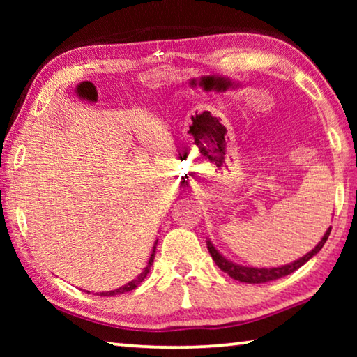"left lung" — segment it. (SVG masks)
I'll return each instance as SVG.
<instances>
[{"label":"left lung","mask_w":357,"mask_h":357,"mask_svg":"<svg viewBox=\"0 0 357 357\" xmlns=\"http://www.w3.org/2000/svg\"><path fill=\"white\" fill-rule=\"evenodd\" d=\"M329 233H331V227L326 229L324 236L315 245V249H312L309 253H305L304 257L294 259L293 263L277 266V268H253V266L238 264L231 261V259H228L227 257H223L222 253L215 249V245L211 243V239H206V245L215 264L219 266L223 273H227L229 277H231V279L244 282V283H266V282H273V280L280 279V277H285L288 274L294 273V271L299 269L302 264L309 261L312 257H315L317 253L323 249L324 243L329 238Z\"/></svg>","instance_id":"left-lung-1"}]
</instances>
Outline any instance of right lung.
I'll list each match as a JSON object with an SVG mask.
<instances>
[{"mask_svg":"<svg viewBox=\"0 0 357 357\" xmlns=\"http://www.w3.org/2000/svg\"><path fill=\"white\" fill-rule=\"evenodd\" d=\"M155 245H157V239H155V243H154V245H153V250H151V257H149V259H148V263H146V268H144L140 274H138L134 280H130L129 283H126V285H123V287H119V288H116V289H112V291H102L99 296H116V294H123V293H128V291H132V289H135L138 285H140V283L146 279V275L149 274V269H151V266H153V263H154V255H155ZM89 293V291H88Z\"/></svg>","mask_w":357,"mask_h":357,"instance_id":"add662e5","label":"right lung"}]
</instances>
